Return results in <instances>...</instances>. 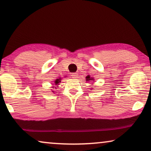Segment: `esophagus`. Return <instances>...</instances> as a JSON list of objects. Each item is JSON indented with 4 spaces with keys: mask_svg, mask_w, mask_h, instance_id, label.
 <instances>
[{
    "mask_svg": "<svg viewBox=\"0 0 151 151\" xmlns=\"http://www.w3.org/2000/svg\"><path fill=\"white\" fill-rule=\"evenodd\" d=\"M71 77L73 78V79H76V78H78V74L77 73H73L71 74Z\"/></svg>",
    "mask_w": 151,
    "mask_h": 151,
    "instance_id": "obj_1",
    "label": "esophagus"
}]
</instances>
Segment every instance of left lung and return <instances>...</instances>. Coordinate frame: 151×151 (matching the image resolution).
<instances>
[{"label": "left lung", "mask_w": 151, "mask_h": 151, "mask_svg": "<svg viewBox=\"0 0 151 151\" xmlns=\"http://www.w3.org/2000/svg\"><path fill=\"white\" fill-rule=\"evenodd\" d=\"M86 82H93L94 81V79L93 78H91L90 77V76H87L86 77Z\"/></svg>", "instance_id": "obj_1"}]
</instances>
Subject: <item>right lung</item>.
<instances>
[{
	"label": "right lung",
	"mask_w": 151,
	"mask_h": 151,
	"mask_svg": "<svg viewBox=\"0 0 151 151\" xmlns=\"http://www.w3.org/2000/svg\"><path fill=\"white\" fill-rule=\"evenodd\" d=\"M61 80H62V78H58V79L55 80L53 82V83H52L53 86H52V87H51V88H52V89H51V92L55 93V89H57V88L59 87L58 86H59L60 83L61 82Z\"/></svg>",
	"instance_id": "obj_1"
}]
</instances>
